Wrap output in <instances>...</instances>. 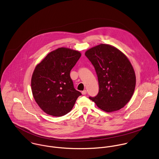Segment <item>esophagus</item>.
<instances>
[{"mask_svg":"<svg viewBox=\"0 0 159 159\" xmlns=\"http://www.w3.org/2000/svg\"><path fill=\"white\" fill-rule=\"evenodd\" d=\"M86 93H87V90H84V91L82 92V95H85Z\"/></svg>","mask_w":159,"mask_h":159,"instance_id":"obj_1","label":"esophagus"}]
</instances>
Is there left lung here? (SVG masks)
<instances>
[{
    "label": "left lung",
    "mask_w": 159,
    "mask_h": 159,
    "mask_svg": "<svg viewBox=\"0 0 159 159\" xmlns=\"http://www.w3.org/2000/svg\"><path fill=\"white\" fill-rule=\"evenodd\" d=\"M95 69L99 92L89 98L101 110L111 112L124 107L133 95L136 75L127 57L119 49L100 44L86 51Z\"/></svg>",
    "instance_id": "obj_1"
}]
</instances>
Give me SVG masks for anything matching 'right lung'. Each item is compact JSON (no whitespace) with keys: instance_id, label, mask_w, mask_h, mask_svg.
<instances>
[{"instance_id":"1","label":"right lung","mask_w":159,"mask_h":159,"mask_svg":"<svg viewBox=\"0 0 159 159\" xmlns=\"http://www.w3.org/2000/svg\"><path fill=\"white\" fill-rule=\"evenodd\" d=\"M81 53L61 47L49 53L32 74L34 98L46 114L61 117L69 112L81 93L76 90L70 72Z\"/></svg>"}]
</instances>
